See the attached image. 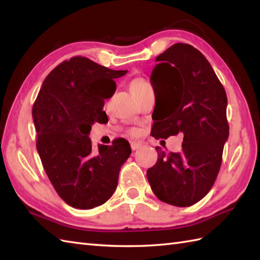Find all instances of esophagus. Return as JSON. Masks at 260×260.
Masks as SVG:
<instances>
[{"mask_svg":"<svg viewBox=\"0 0 260 260\" xmlns=\"http://www.w3.org/2000/svg\"><path fill=\"white\" fill-rule=\"evenodd\" d=\"M131 147H132V150H133V151H136V150H139V148L141 147V144H140V143H137V142H132L131 143Z\"/></svg>","mask_w":260,"mask_h":260,"instance_id":"obj_1","label":"esophagus"}]
</instances>
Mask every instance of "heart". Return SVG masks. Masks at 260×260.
I'll return each mask as SVG.
<instances>
[{
  "label": "heart",
  "instance_id": "obj_1",
  "mask_svg": "<svg viewBox=\"0 0 260 260\" xmlns=\"http://www.w3.org/2000/svg\"><path fill=\"white\" fill-rule=\"evenodd\" d=\"M129 88H131L132 93H133V96H134V95H139V93H141V92H144V91L148 90L151 88V86L144 79L135 78L132 80ZM128 133L132 136H135V135H137V131L135 128H132L128 131Z\"/></svg>",
  "mask_w": 260,
  "mask_h": 260
}]
</instances>
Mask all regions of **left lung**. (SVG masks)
I'll list each match as a JSON object with an SVG mask.
<instances>
[{"label":"left lung","instance_id":"1","mask_svg":"<svg viewBox=\"0 0 260 260\" xmlns=\"http://www.w3.org/2000/svg\"><path fill=\"white\" fill-rule=\"evenodd\" d=\"M155 61L151 135L167 140L182 133L183 142L178 153L156 147L147 180L161 201L190 207L211 190L221 167L229 136L227 95L207 58L187 43L171 46Z\"/></svg>","mask_w":260,"mask_h":260}]
</instances>
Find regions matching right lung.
<instances>
[{"label":"right lung","mask_w":260,"mask_h":260,"mask_svg":"<svg viewBox=\"0 0 260 260\" xmlns=\"http://www.w3.org/2000/svg\"><path fill=\"white\" fill-rule=\"evenodd\" d=\"M127 70H113L86 57H73L47 76L33 104L37 150L59 197L76 209L102 206L113 196L121 165L129 157L124 139L93 150L91 125L104 123L105 99L116 90L115 79ZM108 121V120H107Z\"/></svg>","instance_id":"add662e5"}]
</instances>
